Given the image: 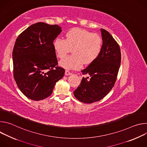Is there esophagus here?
<instances>
[{
    "label": "esophagus",
    "instance_id": "obj_1",
    "mask_svg": "<svg viewBox=\"0 0 147 147\" xmlns=\"http://www.w3.org/2000/svg\"><path fill=\"white\" fill-rule=\"evenodd\" d=\"M71 73L70 72L69 70H66L65 71V75L66 76H69V75H71Z\"/></svg>",
    "mask_w": 147,
    "mask_h": 147
}]
</instances>
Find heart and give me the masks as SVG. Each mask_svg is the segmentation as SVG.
Instances as JSON below:
<instances>
[{
	"label": "heart",
	"mask_w": 147,
	"mask_h": 147,
	"mask_svg": "<svg viewBox=\"0 0 147 147\" xmlns=\"http://www.w3.org/2000/svg\"><path fill=\"white\" fill-rule=\"evenodd\" d=\"M53 47L57 56L61 59L72 49L74 54L62 59L60 65L67 70L78 69L83 63L90 65L97 59L102 49V39L97 34L74 28L66 32L65 39L56 38Z\"/></svg>",
	"instance_id": "b5f03b06"
}]
</instances>
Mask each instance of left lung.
Listing matches in <instances>:
<instances>
[{"label":"left lung","mask_w":147,"mask_h":147,"mask_svg":"<svg viewBox=\"0 0 147 147\" xmlns=\"http://www.w3.org/2000/svg\"><path fill=\"white\" fill-rule=\"evenodd\" d=\"M102 45L97 59L81 71L80 84L74 91L80 101L91 103L105 96L113 87L120 66L121 52L119 44L109 32L101 29Z\"/></svg>","instance_id":"obj_1"}]
</instances>
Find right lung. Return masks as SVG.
Instances as JSON below:
<instances>
[{"label":"right lung","instance_id":"1","mask_svg":"<svg viewBox=\"0 0 147 147\" xmlns=\"http://www.w3.org/2000/svg\"><path fill=\"white\" fill-rule=\"evenodd\" d=\"M57 25L39 22L17 37L13 51V76L23 94L40 100L49 96L56 82L65 70L56 66L57 60L53 40L61 32Z\"/></svg>","mask_w":147,"mask_h":147}]
</instances>
